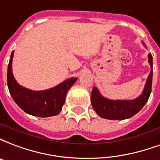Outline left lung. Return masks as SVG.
<instances>
[{"instance_id":"obj_1","label":"left lung","mask_w":160,"mask_h":160,"mask_svg":"<svg viewBox=\"0 0 160 160\" xmlns=\"http://www.w3.org/2000/svg\"><path fill=\"white\" fill-rule=\"evenodd\" d=\"M148 62L151 66V72L146 82L143 92L134 100H110L103 98L97 88L93 87L91 93V103L98 116L110 120H124L130 118L142 110L147 103L152 90L153 56L151 54H148Z\"/></svg>"}]
</instances>
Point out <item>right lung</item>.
I'll list each match as a JSON object with an SVG mask.
<instances>
[{"label":"right lung","mask_w":160,"mask_h":160,"mask_svg":"<svg viewBox=\"0 0 160 160\" xmlns=\"http://www.w3.org/2000/svg\"><path fill=\"white\" fill-rule=\"evenodd\" d=\"M13 51L7 67V86L11 95L22 110L32 116L48 117L58 115L65 103L66 96L77 78H70L58 86L44 91H32L17 82L12 75V61Z\"/></svg>","instance_id":"add662e5"}]
</instances>
